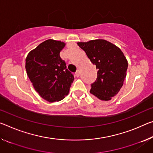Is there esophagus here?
Masks as SVG:
<instances>
[{
    "instance_id": "34e87169",
    "label": "esophagus",
    "mask_w": 153,
    "mask_h": 153,
    "mask_svg": "<svg viewBox=\"0 0 153 153\" xmlns=\"http://www.w3.org/2000/svg\"><path fill=\"white\" fill-rule=\"evenodd\" d=\"M79 74H80V72H79V71H77L76 72V74H75V76H76L77 77H78L79 76Z\"/></svg>"
}]
</instances>
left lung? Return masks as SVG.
<instances>
[{"mask_svg": "<svg viewBox=\"0 0 153 153\" xmlns=\"http://www.w3.org/2000/svg\"><path fill=\"white\" fill-rule=\"evenodd\" d=\"M91 62L96 65L97 78L90 93L101 101H110L118 94L124 83L127 60L118 46L104 39L77 42Z\"/></svg>", "mask_w": 153, "mask_h": 153, "instance_id": "8db88e82", "label": "left lung"}]
</instances>
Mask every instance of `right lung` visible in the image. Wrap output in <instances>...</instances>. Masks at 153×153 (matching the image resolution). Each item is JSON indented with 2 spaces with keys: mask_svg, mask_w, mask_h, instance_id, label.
I'll list each match as a JSON object with an SVG mask.
<instances>
[{
  "mask_svg": "<svg viewBox=\"0 0 153 153\" xmlns=\"http://www.w3.org/2000/svg\"><path fill=\"white\" fill-rule=\"evenodd\" d=\"M65 45L63 42L48 39L30 51L26 58V74L34 88L50 103L63 99L74 79L60 56Z\"/></svg>",
  "mask_w": 153,
  "mask_h": 153,
  "instance_id": "add662e5",
  "label": "right lung"
}]
</instances>
